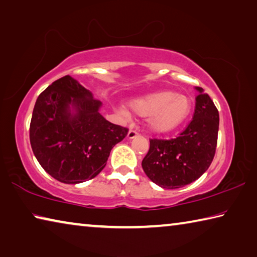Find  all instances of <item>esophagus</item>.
<instances>
[{"label": "esophagus", "instance_id": "esophagus-1", "mask_svg": "<svg viewBox=\"0 0 257 257\" xmlns=\"http://www.w3.org/2000/svg\"><path fill=\"white\" fill-rule=\"evenodd\" d=\"M137 133L136 132H135V130H132V129H130L129 130V133H128V135H127V137H128V139H134L135 137H136L137 136Z\"/></svg>", "mask_w": 257, "mask_h": 257}]
</instances>
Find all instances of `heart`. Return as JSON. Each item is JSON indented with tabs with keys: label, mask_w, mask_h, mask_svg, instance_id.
<instances>
[{
	"label": "heart",
	"mask_w": 257,
	"mask_h": 257,
	"mask_svg": "<svg viewBox=\"0 0 257 257\" xmlns=\"http://www.w3.org/2000/svg\"><path fill=\"white\" fill-rule=\"evenodd\" d=\"M129 109L138 116L145 118L149 132L158 135L168 134L184 122L189 115L191 102L186 95L171 90L146 93L132 98L128 103ZM121 114L129 118L127 107L119 108Z\"/></svg>",
	"instance_id": "1"
}]
</instances>
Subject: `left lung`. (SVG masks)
<instances>
[{
  "mask_svg": "<svg viewBox=\"0 0 257 257\" xmlns=\"http://www.w3.org/2000/svg\"><path fill=\"white\" fill-rule=\"evenodd\" d=\"M195 89L198 95L188 127L171 141L151 139L142 162L145 175L161 188L176 189L197 180L214 158L219 112L203 88Z\"/></svg>",
  "mask_w": 257,
  "mask_h": 257,
  "instance_id": "obj_1",
  "label": "left lung"
}]
</instances>
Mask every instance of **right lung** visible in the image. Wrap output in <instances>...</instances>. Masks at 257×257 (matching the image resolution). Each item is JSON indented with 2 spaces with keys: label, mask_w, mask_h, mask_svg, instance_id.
Here are the masks:
<instances>
[{
  "label": "right lung",
  "mask_w": 257,
  "mask_h": 257,
  "mask_svg": "<svg viewBox=\"0 0 257 257\" xmlns=\"http://www.w3.org/2000/svg\"><path fill=\"white\" fill-rule=\"evenodd\" d=\"M102 103L70 76L54 81L35 103L29 138L35 158L54 179L80 184L105 168L128 129L99 113Z\"/></svg>",
  "instance_id": "add662e5"
}]
</instances>
